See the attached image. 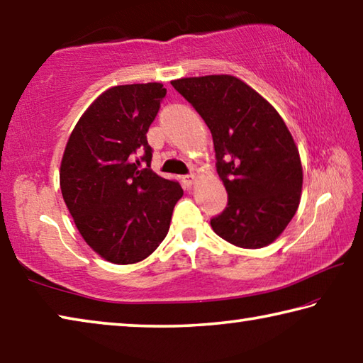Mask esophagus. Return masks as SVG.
Listing matches in <instances>:
<instances>
[{
    "instance_id": "1",
    "label": "esophagus",
    "mask_w": 363,
    "mask_h": 363,
    "mask_svg": "<svg viewBox=\"0 0 363 363\" xmlns=\"http://www.w3.org/2000/svg\"><path fill=\"white\" fill-rule=\"evenodd\" d=\"M181 181H182V184H184V187H186V189H190V187L194 186V182H195V176H194V174L182 176V177H181Z\"/></svg>"
}]
</instances>
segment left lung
I'll list each match as a JSON object with an SVG mask.
<instances>
[{
    "label": "left lung",
    "mask_w": 363,
    "mask_h": 363,
    "mask_svg": "<svg viewBox=\"0 0 363 363\" xmlns=\"http://www.w3.org/2000/svg\"><path fill=\"white\" fill-rule=\"evenodd\" d=\"M171 84L211 131L229 195L225 210L211 219L213 230L235 247H267L293 219L303 189L299 152L285 121L237 77H190Z\"/></svg>",
    "instance_id": "obj_1"
}]
</instances>
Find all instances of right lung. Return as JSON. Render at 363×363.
I'll return each mask as SVG.
<instances>
[{
	"mask_svg": "<svg viewBox=\"0 0 363 363\" xmlns=\"http://www.w3.org/2000/svg\"><path fill=\"white\" fill-rule=\"evenodd\" d=\"M162 83L108 88L86 108L67 140L60 162V190L78 232L97 255L113 264H136L150 256L169 230L184 190L174 181L139 169L150 167L147 131Z\"/></svg>",
	"mask_w": 363,
	"mask_h": 363,
	"instance_id": "right-lung-1",
	"label": "right lung"
}]
</instances>
